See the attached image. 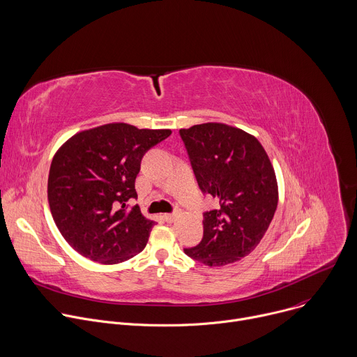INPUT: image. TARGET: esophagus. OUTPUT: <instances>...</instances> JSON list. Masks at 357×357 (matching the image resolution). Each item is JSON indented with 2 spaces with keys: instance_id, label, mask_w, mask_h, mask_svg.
Masks as SVG:
<instances>
[{
  "instance_id": "34e87169",
  "label": "esophagus",
  "mask_w": 357,
  "mask_h": 357,
  "mask_svg": "<svg viewBox=\"0 0 357 357\" xmlns=\"http://www.w3.org/2000/svg\"><path fill=\"white\" fill-rule=\"evenodd\" d=\"M179 216H181V212L176 211V212H174V213H167V215H164V219L171 223V222H175Z\"/></svg>"
}]
</instances>
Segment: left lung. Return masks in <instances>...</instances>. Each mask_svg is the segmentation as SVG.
I'll list each match as a JSON object with an SVG mask.
<instances>
[{
    "mask_svg": "<svg viewBox=\"0 0 357 357\" xmlns=\"http://www.w3.org/2000/svg\"><path fill=\"white\" fill-rule=\"evenodd\" d=\"M179 134L200 190L219 202L203 213L202 241L183 251L209 267L236 263L259 245L277 211L271 161L256 137L227 124H197Z\"/></svg>",
    "mask_w": 357,
    "mask_h": 357,
    "instance_id": "left-lung-1",
    "label": "left lung"
}]
</instances>
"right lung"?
Listing matches in <instances>:
<instances>
[{"mask_svg": "<svg viewBox=\"0 0 357 357\" xmlns=\"http://www.w3.org/2000/svg\"><path fill=\"white\" fill-rule=\"evenodd\" d=\"M171 132L112 123L80 131L58 149L47 178L49 208L83 257L119 264L144 250L155 222L127 202L137 199L144 154Z\"/></svg>", "mask_w": 357, "mask_h": 357, "instance_id": "add662e5", "label": "right lung"}]
</instances>
